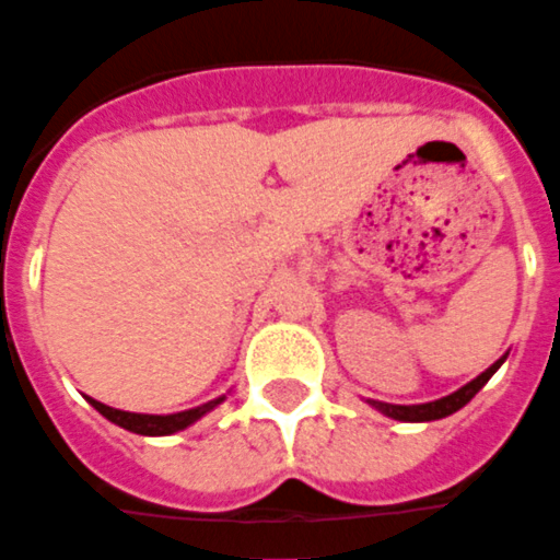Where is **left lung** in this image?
Masks as SVG:
<instances>
[{
	"instance_id": "8db88e82",
	"label": "left lung",
	"mask_w": 560,
	"mask_h": 560,
	"mask_svg": "<svg viewBox=\"0 0 560 560\" xmlns=\"http://www.w3.org/2000/svg\"><path fill=\"white\" fill-rule=\"evenodd\" d=\"M504 360L493 362V365L487 368L485 374L476 376L472 382H467L465 388H458L456 394L444 396V399H436V402H428V405H382V402H374L376 408L382 410V413H388V417L399 419V422H430V419H444L451 417V413H456L458 408H465L467 402H470L472 396L479 394L481 388L487 385V380L499 371V365Z\"/></svg>"
}]
</instances>
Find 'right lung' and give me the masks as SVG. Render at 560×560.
Instances as JSON below:
<instances>
[{"label": "right lung", "mask_w": 560, "mask_h": 560, "mask_svg": "<svg viewBox=\"0 0 560 560\" xmlns=\"http://www.w3.org/2000/svg\"><path fill=\"white\" fill-rule=\"evenodd\" d=\"M218 402H221V399H214V402L200 405V408H192V410L170 413V417H150V413H127V410H116V408H109V405L90 399V405H93L102 417H107L109 422L121 424V428L132 430V433H141V436H170V433H175V430H184L186 424L198 422V419L203 417L207 410H212Z\"/></svg>", "instance_id": "right-lung-1"}]
</instances>
